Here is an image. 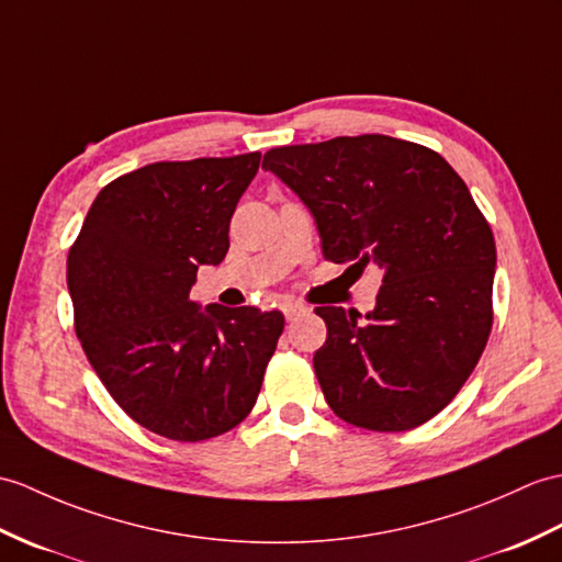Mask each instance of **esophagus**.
Returning <instances> with one entry per match:
<instances>
[{
    "mask_svg": "<svg viewBox=\"0 0 562 562\" xmlns=\"http://www.w3.org/2000/svg\"><path fill=\"white\" fill-rule=\"evenodd\" d=\"M282 311H284L286 323H294V321H299L302 316H308V308L304 304H286Z\"/></svg>",
    "mask_w": 562,
    "mask_h": 562,
    "instance_id": "34e87169",
    "label": "esophagus"
}]
</instances>
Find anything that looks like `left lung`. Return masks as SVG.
Returning <instances> with one entry per match:
<instances>
[{
	"mask_svg": "<svg viewBox=\"0 0 562 562\" xmlns=\"http://www.w3.org/2000/svg\"><path fill=\"white\" fill-rule=\"evenodd\" d=\"M263 169L308 205L325 260L383 270L363 318L316 308L328 337L313 369L330 409L383 434L434 419L493 325L495 241L462 177L436 150L381 134L272 148Z\"/></svg>",
	"mask_w": 562,
	"mask_h": 562,
	"instance_id": "8db88e82",
	"label": "left lung"
}]
</instances>
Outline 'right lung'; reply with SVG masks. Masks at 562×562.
Wrapping results in <instances>:
<instances>
[{
    "instance_id": "right-lung-1",
    "label": "right lung",
    "mask_w": 562,
    "mask_h": 562,
    "mask_svg": "<svg viewBox=\"0 0 562 562\" xmlns=\"http://www.w3.org/2000/svg\"><path fill=\"white\" fill-rule=\"evenodd\" d=\"M260 153L153 162L90 205L67 258L74 328L90 367L136 424L179 442L227 434L254 409L284 328L280 311H205L199 266L229 249V220Z\"/></svg>"
}]
</instances>
